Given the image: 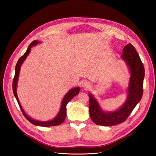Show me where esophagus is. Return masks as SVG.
Masks as SVG:
<instances>
[{
    "instance_id": "esophagus-1",
    "label": "esophagus",
    "mask_w": 156,
    "mask_h": 156,
    "mask_svg": "<svg viewBox=\"0 0 156 156\" xmlns=\"http://www.w3.org/2000/svg\"><path fill=\"white\" fill-rule=\"evenodd\" d=\"M90 83H88V81H85L83 82L82 83V87L85 89H88L90 87Z\"/></svg>"
}]
</instances>
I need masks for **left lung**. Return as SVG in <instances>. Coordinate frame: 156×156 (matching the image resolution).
<instances>
[{
    "label": "left lung",
    "instance_id": "left-lung-1",
    "mask_svg": "<svg viewBox=\"0 0 156 156\" xmlns=\"http://www.w3.org/2000/svg\"><path fill=\"white\" fill-rule=\"evenodd\" d=\"M121 58L124 60L130 72L126 100L117 110L106 112L102 109L92 94H88L90 116L97 125L112 126L122 123L142 98L144 68L137 52L131 44H127L124 48Z\"/></svg>",
    "mask_w": 156,
    "mask_h": 156
}]
</instances>
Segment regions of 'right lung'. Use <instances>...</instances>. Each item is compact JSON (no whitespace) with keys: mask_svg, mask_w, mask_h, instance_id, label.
<instances>
[{"mask_svg":"<svg viewBox=\"0 0 156 156\" xmlns=\"http://www.w3.org/2000/svg\"><path fill=\"white\" fill-rule=\"evenodd\" d=\"M41 42L37 41V40H34L33 41L32 43L29 45V48H28L27 51L25 52V53L17 61V64L16 66V73H15V76H14L13 80V92L14 96H15L16 100L17 101V103L19 105H20V107L21 108V110L23 112V115L26 118V119L27 120H29L30 123L32 124L36 125V126H44V127H49V126H58L60 125L62 123V122L64 121L66 116V105L68 104V103L72 100V99L77 95V94H79L80 91V88L79 87H75L73 88H72L71 90L65 94L64 97L62 99V104H61L60 111L58 112L57 115H56L53 120H51L49 121H45V122H42V121H39V120H36L32 119L29 115H27L25 112L23 110V108L21 105V103L20 102V100H19V98L17 94V81H18V79H19V75H20V69L22 64L24 62L25 60L27 58V56L29 55L30 52L31 51V48L32 46L40 44Z\"/></svg>","mask_w":156,"mask_h":156,"instance_id":"1","label":"right lung"}]
</instances>
